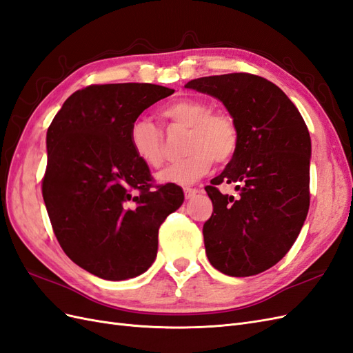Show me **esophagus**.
<instances>
[{
  "label": "esophagus",
  "mask_w": 353,
  "mask_h": 353,
  "mask_svg": "<svg viewBox=\"0 0 353 353\" xmlns=\"http://www.w3.org/2000/svg\"><path fill=\"white\" fill-rule=\"evenodd\" d=\"M196 194H199V190H198V189H194V188H185V196H186V199L194 198Z\"/></svg>",
  "instance_id": "esophagus-1"
}]
</instances>
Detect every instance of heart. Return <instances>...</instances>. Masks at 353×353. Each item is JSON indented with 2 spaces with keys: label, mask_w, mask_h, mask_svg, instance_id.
Masks as SVG:
<instances>
[{
  "label": "heart",
  "mask_w": 353,
  "mask_h": 353,
  "mask_svg": "<svg viewBox=\"0 0 353 353\" xmlns=\"http://www.w3.org/2000/svg\"><path fill=\"white\" fill-rule=\"evenodd\" d=\"M161 117L170 123L189 128L185 159L159 171L157 180L167 185L186 186L205 176L213 161L225 164L238 148V128L234 118L223 110H213L205 100L176 99L161 109ZM130 146L143 164L152 168L164 163L163 134L146 118H139L130 127Z\"/></svg>",
  "instance_id": "heart-1"
}]
</instances>
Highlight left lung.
Here are the masks:
<instances>
[{"instance_id": "obj_1", "label": "left lung", "mask_w": 353, "mask_h": 353, "mask_svg": "<svg viewBox=\"0 0 353 353\" xmlns=\"http://www.w3.org/2000/svg\"><path fill=\"white\" fill-rule=\"evenodd\" d=\"M185 87L220 100L238 128L235 155L211 180L235 183L238 195L205 188L213 203L203 228L207 257L225 275H257L288 253L306 220L307 127L283 90L257 75L203 77Z\"/></svg>"}]
</instances>
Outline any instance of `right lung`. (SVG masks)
Here are the masks:
<instances>
[{"label":"right lung","mask_w":353,"mask_h":353,"mask_svg":"<svg viewBox=\"0 0 353 353\" xmlns=\"http://www.w3.org/2000/svg\"><path fill=\"white\" fill-rule=\"evenodd\" d=\"M173 88L146 83L90 85L66 99L47 130L43 198L66 256L102 279L142 275L157 257L158 229L183 204L176 185L150 189L130 146V127Z\"/></svg>","instance_id":"1"}]
</instances>
